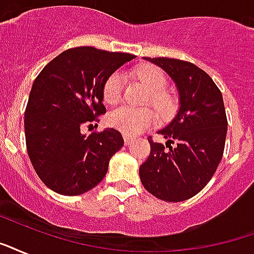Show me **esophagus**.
Masks as SVG:
<instances>
[{
    "label": "esophagus",
    "mask_w": 254,
    "mask_h": 254,
    "mask_svg": "<svg viewBox=\"0 0 254 254\" xmlns=\"http://www.w3.org/2000/svg\"><path fill=\"white\" fill-rule=\"evenodd\" d=\"M133 141H134V138H133V137H130V135H127V134H124V142H125V145L131 144Z\"/></svg>",
    "instance_id": "34e87169"
}]
</instances>
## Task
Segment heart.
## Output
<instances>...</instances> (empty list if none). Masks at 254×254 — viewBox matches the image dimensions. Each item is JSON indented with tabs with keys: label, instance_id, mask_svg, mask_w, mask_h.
I'll use <instances>...</instances> for the list:
<instances>
[{
	"label": "heart",
	"instance_id": "1",
	"mask_svg": "<svg viewBox=\"0 0 254 254\" xmlns=\"http://www.w3.org/2000/svg\"><path fill=\"white\" fill-rule=\"evenodd\" d=\"M137 77L140 78L146 89L150 93V102L153 106L161 112L168 113L172 108V101L166 96L164 90L166 88V75L158 67L141 66L135 71ZM124 86V75L121 71H114L106 78L105 84L102 86V98L106 104L113 105L121 100ZM108 124L110 127L123 131L124 134L135 135L141 131L148 129L154 123V113L148 108H131V106L123 105L117 109L112 110L108 114Z\"/></svg>",
	"mask_w": 254,
	"mask_h": 254
}]
</instances>
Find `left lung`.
I'll use <instances>...</instances> for the list:
<instances>
[{
	"instance_id": "8db88e82",
	"label": "left lung",
	"mask_w": 254,
	"mask_h": 254,
	"mask_svg": "<svg viewBox=\"0 0 254 254\" xmlns=\"http://www.w3.org/2000/svg\"><path fill=\"white\" fill-rule=\"evenodd\" d=\"M144 60L170 75L179 90L180 108L170 124L158 130L166 147L148 138L150 154L140 166V179L154 197L180 202L202 190L221 161L228 130L224 100L208 73L191 63L166 57Z\"/></svg>"
}]
</instances>
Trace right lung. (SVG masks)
Returning <instances> with one entry per match:
<instances>
[{
  "mask_svg": "<svg viewBox=\"0 0 254 254\" xmlns=\"http://www.w3.org/2000/svg\"><path fill=\"white\" fill-rule=\"evenodd\" d=\"M135 56L80 46L53 58L37 75L25 110V138L33 168L46 187L78 196L101 183L123 148L119 130L82 134L81 127L106 112V78Z\"/></svg>",
  "mask_w": 254,
  "mask_h": 254,
  "instance_id": "right-lung-1",
  "label": "right lung"
}]
</instances>
